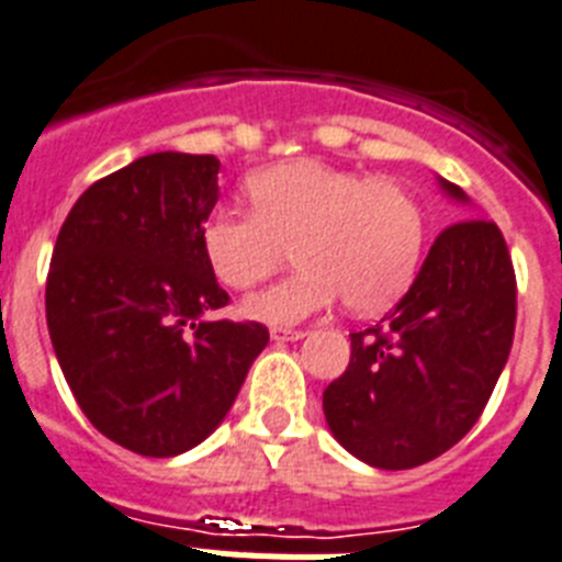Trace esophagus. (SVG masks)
<instances>
[{
    "instance_id": "esophagus-1",
    "label": "esophagus",
    "mask_w": 562,
    "mask_h": 562,
    "mask_svg": "<svg viewBox=\"0 0 562 562\" xmlns=\"http://www.w3.org/2000/svg\"><path fill=\"white\" fill-rule=\"evenodd\" d=\"M305 331L303 328H280V325H273L271 328V339L273 342H294V339H303Z\"/></svg>"
}]
</instances>
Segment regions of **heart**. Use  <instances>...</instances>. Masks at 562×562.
<instances>
[{"label":"heart","mask_w":562,"mask_h":562,"mask_svg":"<svg viewBox=\"0 0 562 562\" xmlns=\"http://www.w3.org/2000/svg\"><path fill=\"white\" fill-rule=\"evenodd\" d=\"M251 211H216L200 243L225 289H251L294 248L300 271L251 294L243 311L294 325L346 296L353 314H376L408 291L426 251V211L403 182L296 159L245 179Z\"/></svg>","instance_id":"b5f03b06"}]
</instances>
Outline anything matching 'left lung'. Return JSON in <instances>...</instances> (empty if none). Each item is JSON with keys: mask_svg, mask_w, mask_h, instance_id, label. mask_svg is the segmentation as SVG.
<instances>
[{"mask_svg": "<svg viewBox=\"0 0 562 562\" xmlns=\"http://www.w3.org/2000/svg\"><path fill=\"white\" fill-rule=\"evenodd\" d=\"M465 202L463 188L440 179ZM517 280L488 220H457L434 239L408 294L351 334V362L323 391L342 449L376 469H414L460 442L483 414L512 351Z\"/></svg>", "mask_w": 562, "mask_h": 562, "instance_id": "1", "label": "left lung"}]
</instances>
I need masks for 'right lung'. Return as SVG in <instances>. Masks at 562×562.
Masks as SVG:
<instances>
[{
    "mask_svg": "<svg viewBox=\"0 0 562 562\" xmlns=\"http://www.w3.org/2000/svg\"><path fill=\"white\" fill-rule=\"evenodd\" d=\"M220 159L162 150L93 182L59 228L45 285L56 360L99 434L143 457L193 449L268 346L214 319L228 294L202 254Z\"/></svg>",
    "mask_w": 562,
    "mask_h": 562,
    "instance_id": "right-lung-1",
    "label": "right lung"
}]
</instances>
